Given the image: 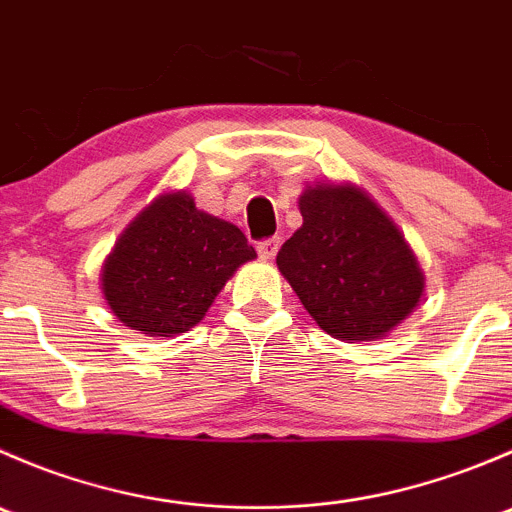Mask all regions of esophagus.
Here are the masks:
<instances>
[{
  "label": "esophagus",
  "instance_id": "1",
  "mask_svg": "<svg viewBox=\"0 0 512 512\" xmlns=\"http://www.w3.org/2000/svg\"><path fill=\"white\" fill-rule=\"evenodd\" d=\"M277 250H280V237H270V240H262L257 245V252H260L262 260H275Z\"/></svg>",
  "mask_w": 512,
  "mask_h": 512
}]
</instances>
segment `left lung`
Here are the masks:
<instances>
[{
  "mask_svg": "<svg viewBox=\"0 0 512 512\" xmlns=\"http://www.w3.org/2000/svg\"><path fill=\"white\" fill-rule=\"evenodd\" d=\"M299 213L277 267L304 309L342 342L389 337L426 289L404 232L354 183L307 185Z\"/></svg>",
  "mask_w": 512,
  "mask_h": 512,
  "instance_id": "left-lung-1",
  "label": "left lung"
}]
</instances>
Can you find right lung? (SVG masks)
I'll list each match as a JSON object with an SVG mask.
<instances>
[{"label":"right lung","instance_id":"obj_1","mask_svg":"<svg viewBox=\"0 0 512 512\" xmlns=\"http://www.w3.org/2000/svg\"><path fill=\"white\" fill-rule=\"evenodd\" d=\"M257 257L242 230L195 208L188 190L160 193L118 235L101 267L113 317L146 337L190 332L237 267Z\"/></svg>","mask_w":512,"mask_h":512}]
</instances>
